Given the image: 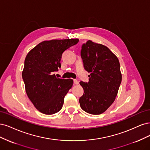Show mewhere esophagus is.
Here are the masks:
<instances>
[{
  "label": "esophagus",
  "mask_w": 150,
  "mask_h": 150,
  "mask_svg": "<svg viewBox=\"0 0 150 150\" xmlns=\"http://www.w3.org/2000/svg\"><path fill=\"white\" fill-rule=\"evenodd\" d=\"M74 83L75 84V85H78L79 83V81L77 80H76V79H74Z\"/></svg>",
  "instance_id": "1"
}]
</instances>
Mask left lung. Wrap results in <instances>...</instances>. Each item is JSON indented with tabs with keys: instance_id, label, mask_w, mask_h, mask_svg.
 Returning a JSON list of instances; mask_svg holds the SVG:
<instances>
[{
	"instance_id": "1",
	"label": "left lung",
	"mask_w": 150,
	"mask_h": 150,
	"mask_svg": "<svg viewBox=\"0 0 150 150\" xmlns=\"http://www.w3.org/2000/svg\"><path fill=\"white\" fill-rule=\"evenodd\" d=\"M80 54L84 69L90 73L88 82H80L84 90L80 107L88 113L100 115L117 95L122 82L120 62L108 47L91 40L82 45Z\"/></svg>"
}]
</instances>
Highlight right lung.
Here are the masks:
<instances>
[{"label": "right lung", "instance_id": "obj_1", "mask_svg": "<svg viewBox=\"0 0 150 150\" xmlns=\"http://www.w3.org/2000/svg\"><path fill=\"white\" fill-rule=\"evenodd\" d=\"M79 41L77 38L43 41L27 55L22 79L28 97L41 113L52 115L62 109L74 80L59 79L54 72L61 67L63 53Z\"/></svg>", "mask_w": 150, "mask_h": 150}]
</instances>
